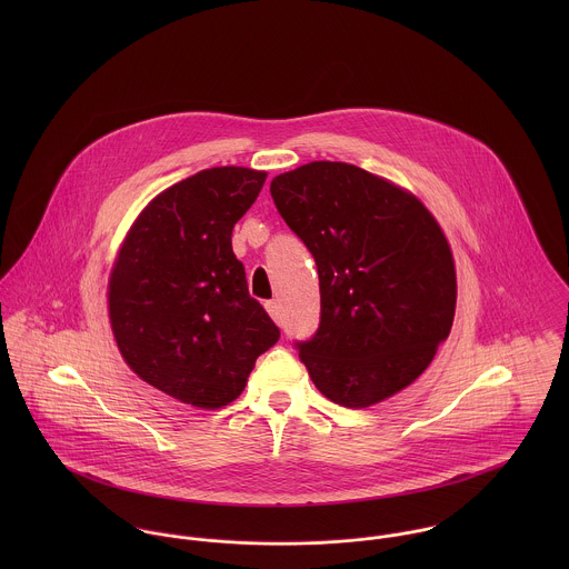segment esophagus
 Segmentation results:
<instances>
[{
    "mask_svg": "<svg viewBox=\"0 0 569 569\" xmlns=\"http://www.w3.org/2000/svg\"><path fill=\"white\" fill-rule=\"evenodd\" d=\"M264 309H267V313L271 316V320H273L276 325H280V305H278L276 300H271V302L264 305Z\"/></svg>",
    "mask_w": 569,
    "mask_h": 569,
    "instance_id": "esophagus-1",
    "label": "esophagus"
}]
</instances>
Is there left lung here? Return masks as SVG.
<instances>
[{"instance_id":"obj_1","label":"left lung","mask_w":569,"mask_h":569,"mask_svg":"<svg viewBox=\"0 0 569 569\" xmlns=\"http://www.w3.org/2000/svg\"><path fill=\"white\" fill-rule=\"evenodd\" d=\"M269 190L320 273V328L298 343L316 388L355 409L406 390L456 313V262L436 217L413 192L346 162L298 166Z\"/></svg>"}]
</instances>
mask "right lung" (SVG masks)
Here are the masks:
<instances>
[{
    "instance_id": "obj_1",
    "label": "right lung",
    "mask_w": 569,
    "mask_h": 569,
    "mask_svg": "<svg viewBox=\"0 0 569 569\" xmlns=\"http://www.w3.org/2000/svg\"><path fill=\"white\" fill-rule=\"evenodd\" d=\"M264 179L217 166L172 183L138 214L111 264L107 311L122 359L186 406H230L280 337L232 251L234 223Z\"/></svg>"
}]
</instances>
